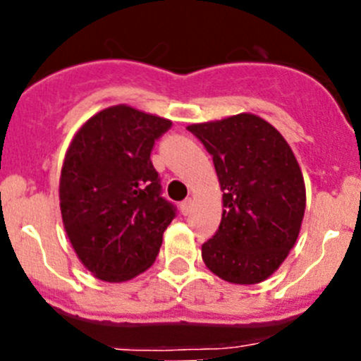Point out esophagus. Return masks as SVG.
Segmentation results:
<instances>
[{"label": "esophagus", "mask_w": 361, "mask_h": 361, "mask_svg": "<svg viewBox=\"0 0 361 361\" xmlns=\"http://www.w3.org/2000/svg\"><path fill=\"white\" fill-rule=\"evenodd\" d=\"M192 207H194V201H192L190 197H188V199H185V201L180 204L181 214H185V216H187V214L190 213V211H192Z\"/></svg>", "instance_id": "esophagus-1"}]
</instances>
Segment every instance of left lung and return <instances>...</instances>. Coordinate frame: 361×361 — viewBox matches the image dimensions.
<instances>
[{
  "instance_id": "obj_1",
  "label": "left lung",
  "mask_w": 361,
  "mask_h": 361,
  "mask_svg": "<svg viewBox=\"0 0 361 361\" xmlns=\"http://www.w3.org/2000/svg\"><path fill=\"white\" fill-rule=\"evenodd\" d=\"M187 129L213 157L224 192L220 227L202 245L204 264L235 285L264 281L288 257L304 218L305 185L292 148L251 113Z\"/></svg>"
}]
</instances>
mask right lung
Masks as SVG:
<instances>
[{"instance_id": "right-lung-1", "label": "right lung", "mask_w": 361, "mask_h": 361, "mask_svg": "<svg viewBox=\"0 0 361 361\" xmlns=\"http://www.w3.org/2000/svg\"><path fill=\"white\" fill-rule=\"evenodd\" d=\"M171 126L118 104L87 120L69 145L59 181L63 224L82 264L103 281L147 271L176 216L150 160Z\"/></svg>"}]
</instances>
